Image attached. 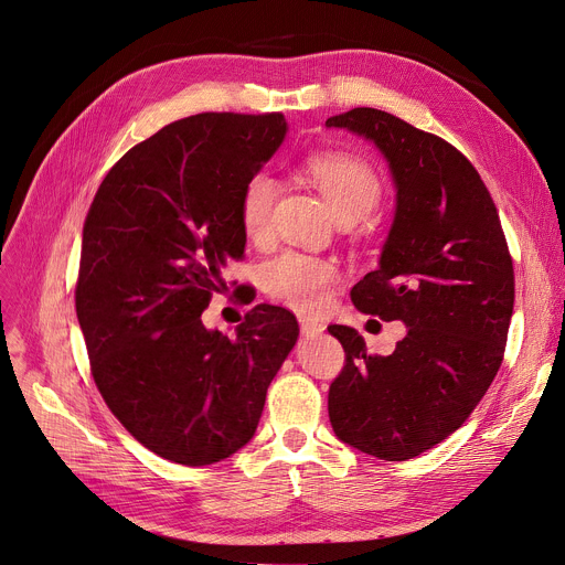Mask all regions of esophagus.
I'll return each mask as SVG.
<instances>
[{"label":"esophagus","instance_id":"obj_1","mask_svg":"<svg viewBox=\"0 0 565 565\" xmlns=\"http://www.w3.org/2000/svg\"><path fill=\"white\" fill-rule=\"evenodd\" d=\"M299 329H301V335H306V338H318V335H322L324 324H320L318 320H311V318H301Z\"/></svg>","mask_w":565,"mask_h":565}]
</instances>
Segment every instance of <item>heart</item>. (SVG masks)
Returning <instances> with one entry per match:
<instances>
[{
    "instance_id": "heart-1",
    "label": "heart",
    "mask_w": 565,
    "mask_h": 565,
    "mask_svg": "<svg viewBox=\"0 0 565 565\" xmlns=\"http://www.w3.org/2000/svg\"><path fill=\"white\" fill-rule=\"evenodd\" d=\"M306 173L324 195L335 218L367 216L381 200V180L376 171L358 158L342 152H324L306 164ZM279 198V184L270 173H254L241 193V227L249 241H266L273 230V212ZM338 268L320 256L284 252L262 268L264 288L281 303L299 313H320L327 309Z\"/></svg>"
}]
</instances>
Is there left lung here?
Returning a JSON list of instances; mask_svg holds the SVG:
<instances>
[{
  "label": "left lung",
  "instance_id": "obj_1",
  "mask_svg": "<svg viewBox=\"0 0 565 565\" xmlns=\"http://www.w3.org/2000/svg\"><path fill=\"white\" fill-rule=\"evenodd\" d=\"M327 128L372 141L387 162L394 218L379 268L351 299L407 327L390 355H370L351 327H329L347 353L329 419L351 448L403 461L465 424L498 374L514 266L480 173L448 141L376 108L329 117Z\"/></svg>",
  "mask_w": 565,
  "mask_h": 565
}]
</instances>
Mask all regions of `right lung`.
Here are the masks:
<instances>
[{"instance_id": "1", "label": "right lung", "mask_w": 565, "mask_h": 565, "mask_svg": "<svg viewBox=\"0 0 565 565\" xmlns=\"http://www.w3.org/2000/svg\"><path fill=\"white\" fill-rule=\"evenodd\" d=\"M286 132L279 113L173 121L110 169L85 218L76 316L94 383L124 428L175 465H214L254 437L299 338L270 303L236 338L200 320L245 252L243 186Z\"/></svg>"}]
</instances>
